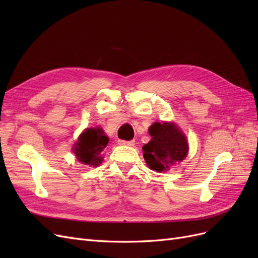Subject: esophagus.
Returning a JSON list of instances; mask_svg holds the SVG:
<instances>
[{
  "label": "esophagus",
  "mask_w": 258,
  "mask_h": 258,
  "mask_svg": "<svg viewBox=\"0 0 258 258\" xmlns=\"http://www.w3.org/2000/svg\"><path fill=\"white\" fill-rule=\"evenodd\" d=\"M118 144L134 146L135 145V140H131V141H124V140H118Z\"/></svg>",
  "instance_id": "1"
}]
</instances>
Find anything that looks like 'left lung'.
Masks as SVG:
<instances>
[{
	"mask_svg": "<svg viewBox=\"0 0 258 258\" xmlns=\"http://www.w3.org/2000/svg\"><path fill=\"white\" fill-rule=\"evenodd\" d=\"M151 141L143 145V157L148 168L163 172L176 162H181L188 153L185 135L175 123L154 122L148 128Z\"/></svg>",
	"mask_w": 258,
	"mask_h": 258,
	"instance_id": "8db88e82",
	"label": "left lung"
}]
</instances>
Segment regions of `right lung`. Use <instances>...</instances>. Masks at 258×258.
I'll use <instances>...</instances> for the list:
<instances>
[{"instance_id":"add662e5","label":"right lung","mask_w":258,"mask_h":258,"mask_svg":"<svg viewBox=\"0 0 258 258\" xmlns=\"http://www.w3.org/2000/svg\"><path fill=\"white\" fill-rule=\"evenodd\" d=\"M108 138L101 128H87L73 145L76 159L83 165L99 166L103 160L101 153L106 147Z\"/></svg>"}]
</instances>
